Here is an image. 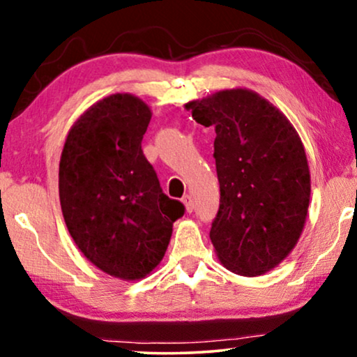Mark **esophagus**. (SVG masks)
I'll use <instances>...</instances> for the list:
<instances>
[{"label":"esophagus","mask_w":357,"mask_h":357,"mask_svg":"<svg viewBox=\"0 0 357 357\" xmlns=\"http://www.w3.org/2000/svg\"><path fill=\"white\" fill-rule=\"evenodd\" d=\"M182 203L185 204V209H187V213L193 211V198L190 197V195H185V197L182 198Z\"/></svg>","instance_id":"esophagus-1"}]
</instances>
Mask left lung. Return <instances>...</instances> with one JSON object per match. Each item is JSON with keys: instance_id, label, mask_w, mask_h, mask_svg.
<instances>
[{"instance_id": "1", "label": "left lung", "mask_w": 357, "mask_h": 357, "mask_svg": "<svg viewBox=\"0 0 357 357\" xmlns=\"http://www.w3.org/2000/svg\"><path fill=\"white\" fill-rule=\"evenodd\" d=\"M199 125L214 126L221 190L209 238L219 261L260 276L292 252L304 229L310 172L294 126L248 89H226L190 102Z\"/></svg>"}]
</instances>
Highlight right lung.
<instances>
[{"mask_svg":"<svg viewBox=\"0 0 357 357\" xmlns=\"http://www.w3.org/2000/svg\"><path fill=\"white\" fill-rule=\"evenodd\" d=\"M151 116L136 96L105 97L75 121L60 159V203L73 241L92 265L123 281L159 265L185 213L141 149Z\"/></svg>","mask_w":357,"mask_h":357,"instance_id":"obj_1","label":"right lung"}]
</instances>
